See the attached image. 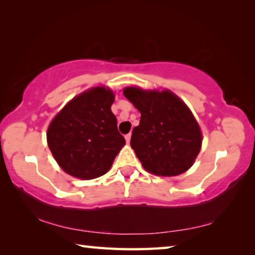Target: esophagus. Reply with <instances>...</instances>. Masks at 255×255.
Segmentation results:
<instances>
[{
    "instance_id": "obj_1",
    "label": "esophagus",
    "mask_w": 255,
    "mask_h": 255,
    "mask_svg": "<svg viewBox=\"0 0 255 255\" xmlns=\"http://www.w3.org/2000/svg\"><path fill=\"white\" fill-rule=\"evenodd\" d=\"M130 137H131L130 133H127V135L125 136V138H126V141H127V144L129 143V141H130Z\"/></svg>"
}]
</instances>
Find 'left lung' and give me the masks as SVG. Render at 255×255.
Here are the masks:
<instances>
[{
  "label": "left lung",
  "mask_w": 255,
  "mask_h": 255,
  "mask_svg": "<svg viewBox=\"0 0 255 255\" xmlns=\"http://www.w3.org/2000/svg\"><path fill=\"white\" fill-rule=\"evenodd\" d=\"M124 94L140 112L130 145L144 169L162 176L190 169L200 152L202 135L185 103L169 90L145 91L131 86Z\"/></svg>",
  "instance_id": "left-lung-1"
}]
</instances>
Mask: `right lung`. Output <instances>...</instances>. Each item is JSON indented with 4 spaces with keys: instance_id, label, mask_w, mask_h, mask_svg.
<instances>
[{
    "instance_id": "right-lung-1",
    "label": "right lung",
    "mask_w": 255,
    "mask_h": 255,
    "mask_svg": "<svg viewBox=\"0 0 255 255\" xmlns=\"http://www.w3.org/2000/svg\"><path fill=\"white\" fill-rule=\"evenodd\" d=\"M114 92L97 86L67 103L50 123L47 141L62 169L90 180L106 174L126 144L112 114Z\"/></svg>"
}]
</instances>
